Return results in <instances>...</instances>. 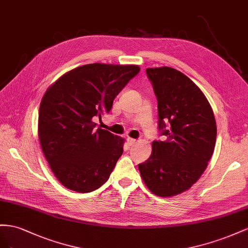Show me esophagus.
Returning <instances> with one entry per match:
<instances>
[{
	"label": "esophagus",
	"mask_w": 248,
	"mask_h": 248,
	"mask_svg": "<svg viewBox=\"0 0 248 248\" xmlns=\"http://www.w3.org/2000/svg\"><path fill=\"white\" fill-rule=\"evenodd\" d=\"M126 142H128V144L130 145V146H132L134 143H136V139H133V138H128L126 139Z\"/></svg>",
	"instance_id": "34e87169"
}]
</instances>
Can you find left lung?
Instances as JSON below:
<instances>
[{
    "label": "left lung",
    "instance_id": "obj_1",
    "mask_svg": "<svg viewBox=\"0 0 248 248\" xmlns=\"http://www.w3.org/2000/svg\"><path fill=\"white\" fill-rule=\"evenodd\" d=\"M158 100L159 129L152 155L138 169L155 195L174 196L192 187L206 170L216 142V122L206 95L195 83L168 66L146 68Z\"/></svg>",
    "mask_w": 248,
    "mask_h": 248
}]
</instances>
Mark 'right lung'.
Masks as SVG:
<instances>
[{
  "instance_id": "1",
  "label": "right lung",
  "mask_w": 248,
  "mask_h": 248,
  "mask_svg": "<svg viewBox=\"0 0 248 248\" xmlns=\"http://www.w3.org/2000/svg\"><path fill=\"white\" fill-rule=\"evenodd\" d=\"M139 70L138 65L93 63L69 70L46 89L38 137L49 167L65 188L87 193L108 181L124 139L95 130L93 117L111 110L115 96Z\"/></svg>"
}]
</instances>
